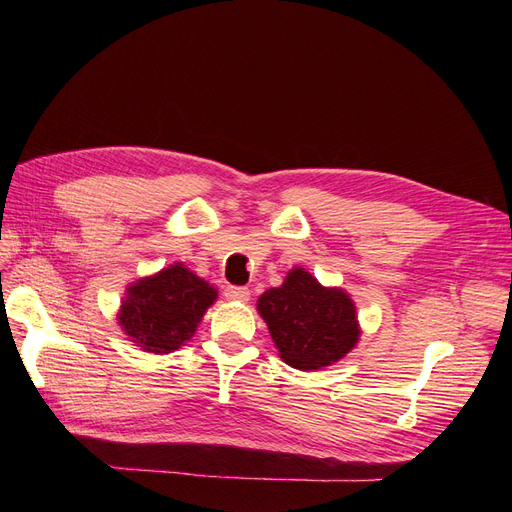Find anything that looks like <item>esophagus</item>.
I'll use <instances>...</instances> for the list:
<instances>
[{
    "label": "esophagus",
    "mask_w": 512,
    "mask_h": 512,
    "mask_svg": "<svg viewBox=\"0 0 512 512\" xmlns=\"http://www.w3.org/2000/svg\"><path fill=\"white\" fill-rule=\"evenodd\" d=\"M224 297H226L228 301L245 303V301H250V290L243 288V286H228V288L224 290Z\"/></svg>",
    "instance_id": "obj_1"
}]
</instances>
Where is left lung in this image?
I'll return each instance as SVG.
<instances>
[{
	"mask_svg": "<svg viewBox=\"0 0 512 512\" xmlns=\"http://www.w3.org/2000/svg\"><path fill=\"white\" fill-rule=\"evenodd\" d=\"M256 309L267 322L280 359L294 369L316 371L335 365L361 339L350 294L322 286L303 267H292L282 286L262 292Z\"/></svg>",
	"mask_w": 512,
	"mask_h": 512,
	"instance_id": "obj_1",
	"label": "left lung"
}]
</instances>
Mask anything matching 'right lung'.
Listing matches in <instances>:
<instances>
[{
  "label": "right lung",
  "mask_w": 512,
  "mask_h": 512,
  "mask_svg": "<svg viewBox=\"0 0 512 512\" xmlns=\"http://www.w3.org/2000/svg\"><path fill=\"white\" fill-rule=\"evenodd\" d=\"M215 299L218 288L183 262H175L126 288L117 322L132 346L151 354H168L192 339Z\"/></svg>",
  "instance_id": "obj_1"
}]
</instances>
